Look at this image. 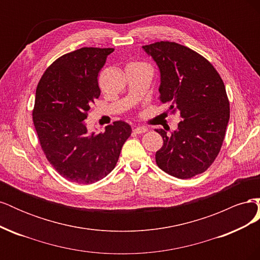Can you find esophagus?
Masks as SVG:
<instances>
[{
	"label": "esophagus",
	"instance_id": "1",
	"mask_svg": "<svg viewBox=\"0 0 260 260\" xmlns=\"http://www.w3.org/2000/svg\"><path fill=\"white\" fill-rule=\"evenodd\" d=\"M147 131V128L142 127V125H139V127H136L133 129V132L137 133V135H142V133H145Z\"/></svg>",
	"mask_w": 260,
	"mask_h": 260
}]
</instances>
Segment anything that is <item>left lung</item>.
<instances>
[{
    "mask_svg": "<svg viewBox=\"0 0 260 260\" xmlns=\"http://www.w3.org/2000/svg\"><path fill=\"white\" fill-rule=\"evenodd\" d=\"M142 48L159 68L160 102L183 118L171 135L156 129L164 140L157 166L179 179L203 174L220 152L230 118L221 77L205 57L176 42Z\"/></svg>",
    "mask_w": 260,
    "mask_h": 260,
    "instance_id": "left-lung-1",
    "label": "left lung"
}]
</instances>
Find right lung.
Instances as JSON below:
<instances>
[{
  "label": "right lung",
  "mask_w": 260,
  "mask_h": 260,
  "mask_svg": "<svg viewBox=\"0 0 260 260\" xmlns=\"http://www.w3.org/2000/svg\"><path fill=\"white\" fill-rule=\"evenodd\" d=\"M113 51L81 48L62 55L37 86L32 119L42 151L61 177L78 184L105 178L132 132L129 123L119 120L96 135L84 122L101 94L99 73Z\"/></svg>",
  "instance_id": "add662e5"
}]
</instances>
